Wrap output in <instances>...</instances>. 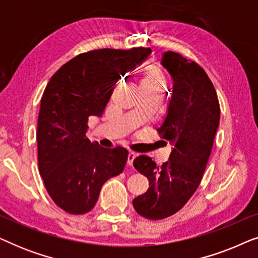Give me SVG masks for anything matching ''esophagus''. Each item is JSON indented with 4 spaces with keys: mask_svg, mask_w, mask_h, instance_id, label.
Returning a JSON list of instances; mask_svg holds the SVG:
<instances>
[{
    "mask_svg": "<svg viewBox=\"0 0 258 258\" xmlns=\"http://www.w3.org/2000/svg\"><path fill=\"white\" fill-rule=\"evenodd\" d=\"M135 157H136V155L134 154V153H129L128 154V162H126V163H128V165H133V162H134V160H135Z\"/></svg>",
    "mask_w": 258,
    "mask_h": 258,
    "instance_id": "1",
    "label": "esophagus"
}]
</instances>
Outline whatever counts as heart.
<instances>
[{"label": "heart", "instance_id": "heart-1", "mask_svg": "<svg viewBox=\"0 0 258 258\" xmlns=\"http://www.w3.org/2000/svg\"><path fill=\"white\" fill-rule=\"evenodd\" d=\"M142 86L144 90L163 95L168 88L167 77L160 68L150 67L144 72Z\"/></svg>", "mask_w": 258, "mask_h": 258}]
</instances>
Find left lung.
Segmentation results:
<instances>
[{"instance_id": "left-lung-1", "label": "left lung", "mask_w": 258, "mask_h": 258, "mask_svg": "<svg viewBox=\"0 0 258 258\" xmlns=\"http://www.w3.org/2000/svg\"><path fill=\"white\" fill-rule=\"evenodd\" d=\"M162 66L174 84L167 117L157 132L174 147L161 167L146 155L134 160L149 189L134 199L133 206L137 214L154 221L181 210L199 188L221 114L216 90L202 67L174 51L164 52Z\"/></svg>"}]
</instances>
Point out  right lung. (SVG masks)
<instances>
[{"mask_svg":"<svg viewBox=\"0 0 258 258\" xmlns=\"http://www.w3.org/2000/svg\"><path fill=\"white\" fill-rule=\"evenodd\" d=\"M150 52L143 47L83 52L63 64L45 87L36 133L38 170L49 196L67 213H89L104 182L124 169L128 150L91 143L88 119L102 115L117 81Z\"/></svg>","mask_w":258,"mask_h":258,"instance_id":"right-lung-1","label":"right lung"}]
</instances>
